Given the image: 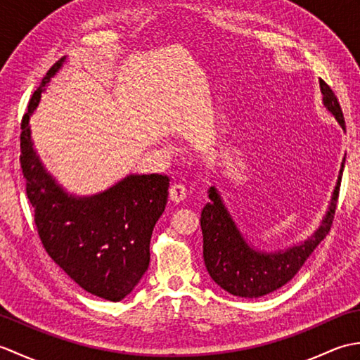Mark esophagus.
I'll return each mask as SVG.
<instances>
[{
	"mask_svg": "<svg viewBox=\"0 0 360 360\" xmlns=\"http://www.w3.org/2000/svg\"><path fill=\"white\" fill-rule=\"evenodd\" d=\"M187 196V187L184 184H174L170 187V200L173 202H182Z\"/></svg>",
	"mask_w": 360,
	"mask_h": 360,
	"instance_id": "esophagus-1",
	"label": "esophagus"
}]
</instances>
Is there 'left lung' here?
Masks as SVG:
<instances>
[{"label": "left lung", "instance_id": "obj_1", "mask_svg": "<svg viewBox=\"0 0 360 360\" xmlns=\"http://www.w3.org/2000/svg\"><path fill=\"white\" fill-rule=\"evenodd\" d=\"M320 91L323 94V105L334 114L340 127L345 129V119L340 103L334 91L328 83L320 80ZM340 168L339 181L335 186L333 200L326 217L322 221L319 231L304 243L286 250H278L275 254H264L252 249L244 241L233 219L223 205V201L215 187H210V202L205 204L201 212V231L204 240V263L218 286L229 294L244 298H257L274 292L300 271V267L309 258L333 226L335 207H338L339 188L343 173Z\"/></svg>", "mask_w": 360, "mask_h": 360}]
</instances>
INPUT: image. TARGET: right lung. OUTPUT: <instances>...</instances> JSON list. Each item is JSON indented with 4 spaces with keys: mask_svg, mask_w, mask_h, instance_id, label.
Listing matches in <instances>:
<instances>
[{
    "mask_svg": "<svg viewBox=\"0 0 360 360\" xmlns=\"http://www.w3.org/2000/svg\"><path fill=\"white\" fill-rule=\"evenodd\" d=\"M63 62L65 57L44 75L21 120L20 164L26 193L48 255L88 292L119 302L148 269L151 233L164 213L170 179L129 174L91 198H74L56 184L32 148L29 117Z\"/></svg>",
    "mask_w": 360,
    "mask_h": 360,
    "instance_id": "obj_1",
    "label": "right lung"
}]
</instances>
